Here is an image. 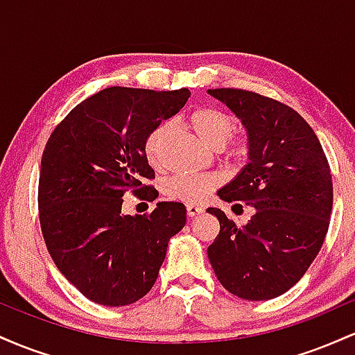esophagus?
I'll use <instances>...</instances> for the list:
<instances>
[{"label":"esophagus","instance_id":"34e87169","mask_svg":"<svg viewBox=\"0 0 355 355\" xmlns=\"http://www.w3.org/2000/svg\"><path fill=\"white\" fill-rule=\"evenodd\" d=\"M202 211H203L202 207L193 205V203L187 205V215H189V217H197V215H200Z\"/></svg>","mask_w":355,"mask_h":355}]
</instances>
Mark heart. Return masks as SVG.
<instances>
[{"label": "heart", "mask_w": 355, "mask_h": 355, "mask_svg": "<svg viewBox=\"0 0 355 355\" xmlns=\"http://www.w3.org/2000/svg\"><path fill=\"white\" fill-rule=\"evenodd\" d=\"M189 125L195 135L203 141V145L209 146L210 150L223 148L235 132L234 118L217 108L195 110L189 116ZM170 126L172 125L168 121H162L145 138L144 152L146 162L152 166H160L162 145H164L166 133L170 132ZM245 145L237 144L232 146L229 155L239 160L245 155ZM217 183L218 180L215 175H177L165 180L164 191L166 197L173 200L200 203L217 187Z\"/></svg>", "instance_id": "1"}]
</instances>
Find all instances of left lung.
I'll return each mask as SVG.
<instances>
[{
	"label": "left lung",
	"instance_id": "obj_1",
	"mask_svg": "<svg viewBox=\"0 0 355 355\" xmlns=\"http://www.w3.org/2000/svg\"><path fill=\"white\" fill-rule=\"evenodd\" d=\"M209 95L227 105L247 132V165L217 195L255 211L237 227L220 209H207L220 222L207 254L230 294L275 299L302 279L324 243L331 168L319 138L295 110L245 89L217 88Z\"/></svg>",
	"mask_w": 355,
	"mask_h": 355
}]
</instances>
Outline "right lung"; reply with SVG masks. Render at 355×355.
Masks as SVG:
<instances>
[{"label": "right lung", "mask_w": 355, "mask_h": 355, "mask_svg": "<svg viewBox=\"0 0 355 355\" xmlns=\"http://www.w3.org/2000/svg\"><path fill=\"white\" fill-rule=\"evenodd\" d=\"M173 92L112 87L81 101L53 130L38 187L40 223L58 270L87 299L130 305L150 292L170 239L187 222L180 202H158L150 215H125L128 190L146 200L158 191L145 138L189 100Z\"/></svg>", "instance_id": "1"}]
</instances>
